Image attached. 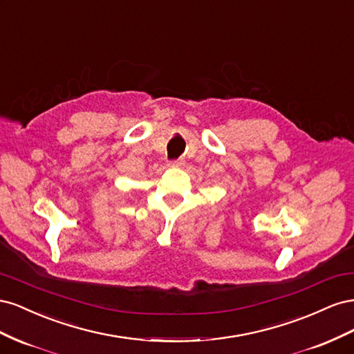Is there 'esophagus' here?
I'll return each instance as SVG.
<instances>
[{
	"label": "esophagus",
	"instance_id": "obj_1",
	"mask_svg": "<svg viewBox=\"0 0 354 354\" xmlns=\"http://www.w3.org/2000/svg\"><path fill=\"white\" fill-rule=\"evenodd\" d=\"M169 165H171V167H174V168H180V167H183V165H185V160L181 159V158H178V159H176V160H171Z\"/></svg>",
	"mask_w": 354,
	"mask_h": 354
}]
</instances>
